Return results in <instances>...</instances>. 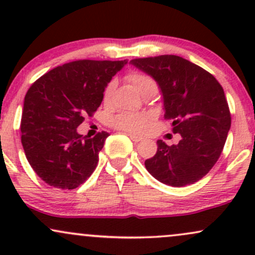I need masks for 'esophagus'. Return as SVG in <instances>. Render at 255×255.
<instances>
[{
	"instance_id": "obj_1",
	"label": "esophagus",
	"mask_w": 255,
	"mask_h": 255,
	"mask_svg": "<svg viewBox=\"0 0 255 255\" xmlns=\"http://www.w3.org/2000/svg\"><path fill=\"white\" fill-rule=\"evenodd\" d=\"M128 136L130 137V140H133L134 142H139V141H141L142 140V137H140V136H137V135H134V134H127Z\"/></svg>"
}]
</instances>
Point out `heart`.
Instances as JSON below:
<instances>
[{
  "label": "heart",
  "instance_id": "heart-1",
  "mask_svg": "<svg viewBox=\"0 0 255 255\" xmlns=\"http://www.w3.org/2000/svg\"><path fill=\"white\" fill-rule=\"evenodd\" d=\"M129 83L133 85L140 95L144 97L147 93H156L157 91V83L154 79L150 77V75L145 74L141 72H130L128 73L126 77ZM114 87H115V81H109L105 86L103 92V101L108 102L111 97ZM113 126L118 128L120 130L129 131V133L141 134L144 133L146 128H147L148 122H150V118L145 114H134V113H121L118 114L115 118L113 119Z\"/></svg>",
  "mask_w": 255,
  "mask_h": 255
}]
</instances>
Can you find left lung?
Listing matches in <instances>:
<instances>
[{"label": "left lung", "mask_w": 255, "mask_h": 255, "mask_svg": "<svg viewBox=\"0 0 255 255\" xmlns=\"http://www.w3.org/2000/svg\"><path fill=\"white\" fill-rule=\"evenodd\" d=\"M133 66L157 81L164 102V118L181 135L176 145L158 140L157 152L145 160L147 171L172 187L203 178L223 151L231 116L223 87L201 67L176 55L134 58Z\"/></svg>", "instance_id": "obj_1"}]
</instances>
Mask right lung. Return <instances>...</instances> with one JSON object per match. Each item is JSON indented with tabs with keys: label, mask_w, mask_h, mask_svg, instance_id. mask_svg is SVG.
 <instances>
[{
	"label": "right lung",
	"mask_w": 255,
	"mask_h": 255,
	"mask_svg": "<svg viewBox=\"0 0 255 255\" xmlns=\"http://www.w3.org/2000/svg\"><path fill=\"white\" fill-rule=\"evenodd\" d=\"M127 63L79 60L45 73L25 96L21 144L34 172L49 186L74 189L95 171L109 133L87 139L77 131L103 101L105 86Z\"/></svg>",
	"instance_id": "obj_1"
}]
</instances>
